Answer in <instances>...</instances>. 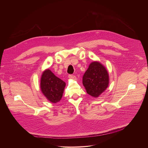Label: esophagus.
Listing matches in <instances>:
<instances>
[{
	"label": "esophagus",
	"instance_id": "1",
	"mask_svg": "<svg viewBox=\"0 0 148 148\" xmlns=\"http://www.w3.org/2000/svg\"><path fill=\"white\" fill-rule=\"evenodd\" d=\"M68 77L70 79H76V76L74 75H69L68 76Z\"/></svg>",
	"mask_w": 148,
	"mask_h": 148
}]
</instances>
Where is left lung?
Listing matches in <instances>:
<instances>
[{"instance_id": "1", "label": "left lung", "mask_w": 148, "mask_h": 148, "mask_svg": "<svg viewBox=\"0 0 148 148\" xmlns=\"http://www.w3.org/2000/svg\"><path fill=\"white\" fill-rule=\"evenodd\" d=\"M109 82L106 69L98 62L90 64L83 77V84L87 93L94 97H99L106 90Z\"/></svg>"}]
</instances>
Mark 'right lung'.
<instances>
[{"label": "right lung", "instance_id": "obj_1", "mask_svg": "<svg viewBox=\"0 0 148 148\" xmlns=\"http://www.w3.org/2000/svg\"><path fill=\"white\" fill-rule=\"evenodd\" d=\"M65 86V83L49 69L42 72L40 80L41 90L50 102L56 103L61 100Z\"/></svg>", "mask_w": 148, "mask_h": 148}]
</instances>
